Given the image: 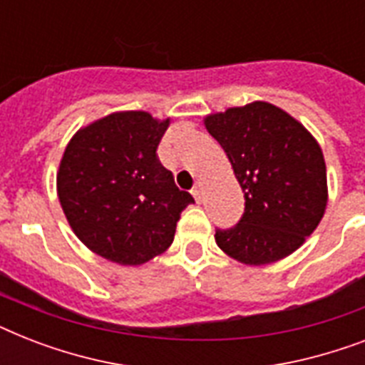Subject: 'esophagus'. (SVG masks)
<instances>
[{"label": "esophagus", "instance_id": "1", "mask_svg": "<svg viewBox=\"0 0 365 365\" xmlns=\"http://www.w3.org/2000/svg\"><path fill=\"white\" fill-rule=\"evenodd\" d=\"M191 193H193L195 199L200 202V200H202V183H200V182L195 183V187H193V191H191Z\"/></svg>", "mask_w": 365, "mask_h": 365}]
</instances>
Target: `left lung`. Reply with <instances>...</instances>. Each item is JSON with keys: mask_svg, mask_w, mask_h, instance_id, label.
<instances>
[{"mask_svg": "<svg viewBox=\"0 0 365 365\" xmlns=\"http://www.w3.org/2000/svg\"><path fill=\"white\" fill-rule=\"evenodd\" d=\"M244 191V214L216 229L217 246L244 265L294 254L318 227L328 205L322 149L297 119L269 102L205 117Z\"/></svg>", "mask_w": 365, "mask_h": 365, "instance_id": "obj_1", "label": "left lung"}]
</instances>
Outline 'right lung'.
I'll list each match as a JSON object with an SVG mask.
<instances>
[{"label":"right lung","mask_w":365,"mask_h":365,"mask_svg":"<svg viewBox=\"0 0 365 365\" xmlns=\"http://www.w3.org/2000/svg\"><path fill=\"white\" fill-rule=\"evenodd\" d=\"M170 119L117 111L73 134L60 160L56 191L66 220L88 250L119 265H142L174 240L195 199L180 191L157 148Z\"/></svg>","instance_id":"obj_1"}]
</instances>
